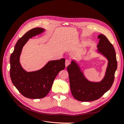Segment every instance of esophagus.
<instances>
[{
	"label": "esophagus",
	"instance_id": "obj_1",
	"mask_svg": "<svg viewBox=\"0 0 124 124\" xmlns=\"http://www.w3.org/2000/svg\"><path fill=\"white\" fill-rule=\"evenodd\" d=\"M70 64V62L68 61V60H66V62H65V66L67 68L68 66Z\"/></svg>",
	"mask_w": 124,
	"mask_h": 124
}]
</instances>
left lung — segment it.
Segmentation results:
<instances>
[{
	"label": "left lung",
	"instance_id": "obj_1",
	"mask_svg": "<svg viewBox=\"0 0 124 124\" xmlns=\"http://www.w3.org/2000/svg\"><path fill=\"white\" fill-rule=\"evenodd\" d=\"M99 39L96 53L103 56L108 61L104 77L99 82L92 81L86 77L83 69L76 59L67 67L70 89L74 98L80 101H92L100 98L110 89L113 83L117 61L114 48L107 37L102 34Z\"/></svg>",
	"mask_w": 124,
	"mask_h": 124
}]
</instances>
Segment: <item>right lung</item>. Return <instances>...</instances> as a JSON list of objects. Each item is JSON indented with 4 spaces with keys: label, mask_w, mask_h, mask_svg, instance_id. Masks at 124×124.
<instances>
[{
    "label": "right lung",
    "mask_w": 124,
    "mask_h": 124,
    "mask_svg": "<svg viewBox=\"0 0 124 124\" xmlns=\"http://www.w3.org/2000/svg\"><path fill=\"white\" fill-rule=\"evenodd\" d=\"M46 29L37 27L27 31L17 41L10 56V78L19 92L29 99H40L49 93L58 73L65 68V59L48 61L39 70L27 72L21 65L22 49L29 39L41 35Z\"/></svg>",
    "instance_id": "1"
}]
</instances>
